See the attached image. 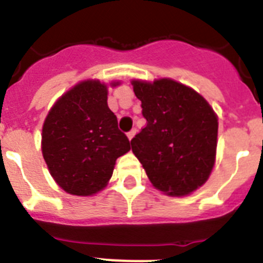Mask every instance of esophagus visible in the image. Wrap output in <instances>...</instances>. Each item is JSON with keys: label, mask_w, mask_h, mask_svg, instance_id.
<instances>
[{"label": "esophagus", "mask_w": 263, "mask_h": 263, "mask_svg": "<svg viewBox=\"0 0 263 263\" xmlns=\"http://www.w3.org/2000/svg\"><path fill=\"white\" fill-rule=\"evenodd\" d=\"M135 135H136V128H132L131 131L127 132V137H128L129 140H132V137H134Z\"/></svg>", "instance_id": "obj_1"}]
</instances>
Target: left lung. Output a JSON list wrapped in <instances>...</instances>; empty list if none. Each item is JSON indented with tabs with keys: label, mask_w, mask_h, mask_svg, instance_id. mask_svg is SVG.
<instances>
[{
	"label": "left lung",
	"mask_w": 263,
	"mask_h": 263,
	"mask_svg": "<svg viewBox=\"0 0 263 263\" xmlns=\"http://www.w3.org/2000/svg\"><path fill=\"white\" fill-rule=\"evenodd\" d=\"M131 84L146 119L131 140L132 152L157 190L189 195L214 169L217 115L199 93L172 79Z\"/></svg>",
	"instance_id": "obj_1"
}]
</instances>
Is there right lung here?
Returning <instances> with one entry per match:
<instances>
[{
	"label": "right lung",
	"instance_id": "obj_1",
	"mask_svg": "<svg viewBox=\"0 0 263 263\" xmlns=\"http://www.w3.org/2000/svg\"><path fill=\"white\" fill-rule=\"evenodd\" d=\"M107 93V85L98 80L79 82L56 101L44 120V161L56 183L72 195L90 196L103 190L117 158L131 149L108 108Z\"/></svg>",
	"mask_w": 263,
	"mask_h": 263
}]
</instances>
